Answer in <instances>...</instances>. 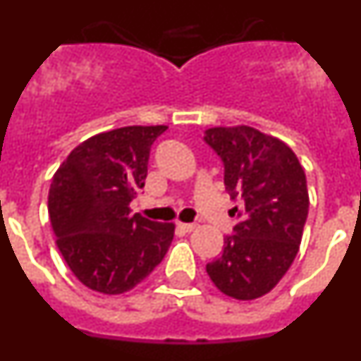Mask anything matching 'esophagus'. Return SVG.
Returning <instances> with one entry per match:
<instances>
[{"mask_svg": "<svg viewBox=\"0 0 361 361\" xmlns=\"http://www.w3.org/2000/svg\"><path fill=\"white\" fill-rule=\"evenodd\" d=\"M177 228L184 233H191L197 228V224H186V222H177Z\"/></svg>", "mask_w": 361, "mask_h": 361, "instance_id": "34e87169", "label": "esophagus"}]
</instances>
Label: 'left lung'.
<instances>
[{
    "label": "left lung",
    "mask_w": 361,
    "mask_h": 361,
    "mask_svg": "<svg viewBox=\"0 0 361 361\" xmlns=\"http://www.w3.org/2000/svg\"><path fill=\"white\" fill-rule=\"evenodd\" d=\"M204 141L224 164V186L240 220L206 266L224 295L255 300L280 282L298 253L309 212L304 168L286 142L251 126L209 128Z\"/></svg>",
    "instance_id": "1"
}]
</instances>
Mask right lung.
Wrapping results in <instances>:
<instances>
[{
	"label": "right lung",
	"mask_w": 361,
	"mask_h": 361,
	"mask_svg": "<svg viewBox=\"0 0 361 361\" xmlns=\"http://www.w3.org/2000/svg\"><path fill=\"white\" fill-rule=\"evenodd\" d=\"M168 126H124L73 148L56 171L49 215L70 271L92 291L121 295L161 264L171 222H153L130 202L145 186L149 148Z\"/></svg>",
	"instance_id": "add662e5"
}]
</instances>
